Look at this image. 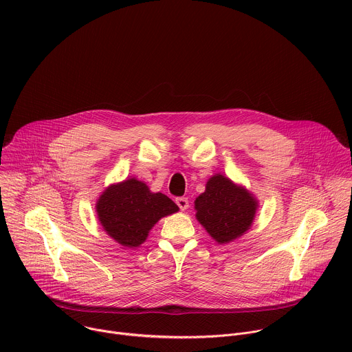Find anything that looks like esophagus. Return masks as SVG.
Listing matches in <instances>:
<instances>
[{"label": "esophagus", "instance_id": "esophagus-1", "mask_svg": "<svg viewBox=\"0 0 352 352\" xmlns=\"http://www.w3.org/2000/svg\"><path fill=\"white\" fill-rule=\"evenodd\" d=\"M175 204L178 205V208L181 209V210H186L188 209V206H189V202H188V197H177L175 199Z\"/></svg>", "mask_w": 352, "mask_h": 352}]
</instances>
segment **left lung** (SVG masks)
<instances>
[{"mask_svg":"<svg viewBox=\"0 0 352 352\" xmlns=\"http://www.w3.org/2000/svg\"><path fill=\"white\" fill-rule=\"evenodd\" d=\"M258 202L246 189L217 174L196 197V219L219 242L227 243L242 235L254 221Z\"/></svg>","mask_w":352,"mask_h":352,"instance_id":"obj_1","label":"left lung"}]
</instances>
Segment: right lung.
<instances>
[{
    "label": "right lung",
    "mask_w": 352,
    "mask_h": 352,
    "mask_svg": "<svg viewBox=\"0 0 352 352\" xmlns=\"http://www.w3.org/2000/svg\"><path fill=\"white\" fill-rule=\"evenodd\" d=\"M96 209L107 234L129 248L143 243L150 228L162 217L178 212L168 196L150 192L146 184L135 178L106 189Z\"/></svg>",
    "instance_id": "right-lung-1"
}]
</instances>
